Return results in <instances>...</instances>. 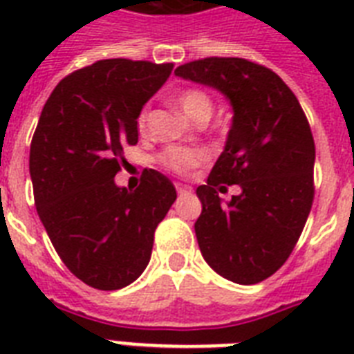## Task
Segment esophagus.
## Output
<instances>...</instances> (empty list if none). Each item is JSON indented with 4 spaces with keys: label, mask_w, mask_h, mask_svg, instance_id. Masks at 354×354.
Here are the masks:
<instances>
[{
    "label": "esophagus",
    "mask_w": 354,
    "mask_h": 354,
    "mask_svg": "<svg viewBox=\"0 0 354 354\" xmlns=\"http://www.w3.org/2000/svg\"><path fill=\"white\" fill-rule=\"evenodd\" d=\"M176 191L180 196H183V194L191 193V187H189V185H183V183H176Z\"/></svg>",
    "instance_id": "34e87169"
}]
</instances>
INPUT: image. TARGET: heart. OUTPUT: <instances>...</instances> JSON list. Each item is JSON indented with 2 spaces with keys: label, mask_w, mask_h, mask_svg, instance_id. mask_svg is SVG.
<instances>
[{
  "label": "heart",
  "mask_w": 354,
  "mask_h": 354,
  "mask_svg": "<svg viewBox=\"0 0 354 354\" xmlns=\"http://www.w3.org/2000/svg\"><path fill=\"white\" fill-rule=\"evenodd\" d=\"M178 108L182 110L183 115L189 118L191 121H198L202 118H211L213 113V101L211 97L202 90H185L182 91L176 99ZM147 122H149V110L143 108L138 115V130L143 132L147 128ZM158 161L160 165L167 171L176 172V174H187L193 169H196L198 165H202L205 161V154L200 149H182V147H171V149H165L158 156Z\"/></svg>",
  "instance_id": "heart-1"
}]
</instances>
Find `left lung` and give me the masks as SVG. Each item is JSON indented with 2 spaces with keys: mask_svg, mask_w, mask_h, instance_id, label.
I'll use <instances>...</instances> for the list:
<instances>
[{
  "mask_svg": "<svg viewBox=\"0 0 354 354\" xmlns=\"http://www.w3.org/2000/svg\"><path fill=\"white\" fill-rule=\"evenodd\" d=\"M174 73L218 90L233 110L224 152L196 189L202 257L233 283H261L290 257L313 207L316 149L307 118L279 75L244 58H202ZM224 183L241 187L226 205L216 193Z\"/></svg>",
  "mask_w": 354,
  "mask_h": 354,
  "instance_id": "1",
  "label": "left lung"
}]
</instances>
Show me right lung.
<instances>
[{
	"label": "right lung",
	"instance_id": "right-lung-1",
	"mask_svg": "<svg viewBox=\"0 0 354 354\" xmlns=\"http://www.w3.org/2000/svg\"><path fill=\"white\" fill-rule=\"evenodd\" d=\"M174 64L108 58L58 82L32 136L35 204L53 246L86 285L119 290L143 274L154 232L176 200L172 182L145 169L119 187L122 149L138 143V115Z\"/></svg>",
	"mask_w": 354,
	"mask_h": 354
}]
</instances>
